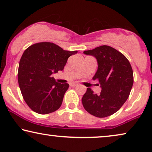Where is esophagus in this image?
<instances>
[{
  "mask_svg": "<svg viewBox=\"0 0 152 152\" xmlns=\"http://www.w3.org/2000/svg\"><path fill=\"white\" fill-rule=\"evenodd\" d=\"M77 85H78L77 83H70L69 84V85L71 87H76V86H77Z\"/></svg>",
  "mask_w": 152,
  "mask_h": 152,
  "instance_id": "esophagus-1",
  "label": "esophagus"
}]
</instances>
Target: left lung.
Here are the masks:
<instances>
[{"mask_svg":"<svg viewBox=\"0 0 152 152\" xmlns=\"http://www.w3.org/2000/svg\"><path fill=\"white\" fill-rule=\"evenodd\" d=\"M83 53L96 58L98 66L93 80H98L102 90L97 94L87 88L82 98L83 105L96 117L111 116L123 105L133 86V70L129 61L122 53L107 45Z\"/></svg>","mask_w":152,"mask_h":152,"instance_id":"left-lung-1","label":"left lung"}]
</instances>
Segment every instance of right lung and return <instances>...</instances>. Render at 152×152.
<instances>
[{
    "mask_svg": "<svg viewBox=\"0 0 152 152\" xmlns=\"http://www.w3.org/2000/svg\"><path fill=\"white\" fill-rule=\"evenodd\" d=\"M77 52L64 50L50 42H38L25 50L19 63L18 80L31 110L48 114L60 108L69 85L56 82L52 74L62 71L68 58Z\"/></svg>",
    "mask_w": 152,
    "mask_h": 152,
    "instance_id": "obj_1",
    "label": "right lung"
}]
</instances>
